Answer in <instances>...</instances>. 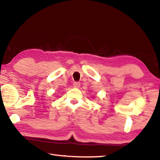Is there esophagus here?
<instances>
[{
  "instance_id": "esophagus-1",
  "label": "esophagus",
  "mask_w": 160,
  "mask_h": 160,
  "mask_svg": "<svg viewBox=\"0 0 160 160\" xmlns=\"http://www.w3.org/2000/svg\"><path fill=\"white\" fill-rule=\"evenodd\" d=\"M80 85V82H75L73 83V87H75V88H79Z\"/></svg>"
}]
</instances>
